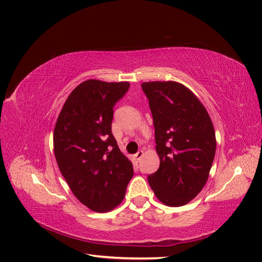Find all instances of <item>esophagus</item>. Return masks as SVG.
I'll use <instances>...</instances> for the list:
<instances>
[{
	"label": "esophagus",
	"instance_id": "1",
	"mask_svg": "<svg viewBox=\"0 0 262 262\" xmlns=\"http://www.w3.org/2000/svg\"><path fill=\"white\" fill-rule=\"evenodd\" d=\"M144 157V151H138L135 155H134V159L136 161H141V159Z\"/></svg>",
	"mask_w": 262,
	"mask_h": 262
}]
</instances>
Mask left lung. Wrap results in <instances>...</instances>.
<instances>
[{
    "instance_id": "8db88e82",
    "label": "left lung",
    "mask_w": 262,
    "mask_h": 262,
    "mask_svg": "<svg viewBox=\"0 0 262 262\" xmlns=\"http://www.w3.org/2000/svg\"><path fill=\"white\" fill-rule=\"evenodd\" d=\"M155 128L159 170L147 180L161 203L179 207L203 190L216 151L215 129L204 104L179 82H143Z\"/></svg>"
}]
</instances>
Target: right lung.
Segmentation results:
<instances>
[{
    "mask_svg": "<svg viewBox=\"0 0 262 262\" xmlns=\"http://www.w3.org/2000/svg\"><path fill=\"white\" fill-rule=\"evenodd\" d=\"M128 88L129 82H82L66 99L54 128L60 173L79 202L98 213L122 202L134 174L111 133L114 105Z\"/></svg>",
    "mask_w": 262,
    "mask_h": 262,
    "instance_id": "right-lung-1",
    "label": "right lung"
}]
</instances>
